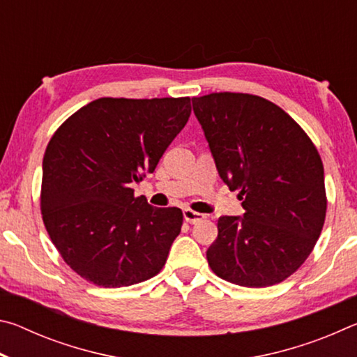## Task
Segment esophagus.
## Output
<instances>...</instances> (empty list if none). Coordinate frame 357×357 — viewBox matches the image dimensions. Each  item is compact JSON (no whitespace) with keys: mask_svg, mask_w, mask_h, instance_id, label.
Listing matches in <instances>:
<instances>
[{"mask_svg":"<svg viewBox=\"0 0 357 357\" xmlns=\"http://www.w3.org/2000/svg\"><path fill=\"white\" fill-rule=\"evenodd\" d=\"M183 214H184V220L189 223H197V222H202L204 219V214L195 213V211H192V209H184Z\"/></svg>","mask_w":357,"mask_h":357,"instance_id":"obj_1","label":"esophagus"}]
</instances>
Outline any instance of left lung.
<instances>
[{
    "mask_svg": "<svg viewBox=\"0 0 357 357\" xmlns=\"http://www.w3.org/2000/svg\"><path fill=\"white\" fill-rule=\"evenodd\" d=\"M217 172L239 190L243 217L222 215L206 252L220 279L241 287L280 283L301 268L324 225V168L315 144L288 113L259 96L192 99Z\"/></svg>",
    "mask_w": 357,
    "mask_h": 357,
    "instance_id": "left-lung-1",
    "label": "left lung"
}]
</instances>
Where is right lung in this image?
Returning <instances> with one entry per match:
<instances>
[{
  "label": "right lung",
  "instance_id": "right-lung-1",
  "mask_svg": "<svg viewBox=\"0 0 357 357\" xmlns=\"http://www.w3.org/2000/svg\"><path fill=\"white\" fill-rule=\"evenodd\" d=\"M189 98H100L59 126L42 162L40 213L72 271L104 288L160 273L183 227L132 184L153 173L190 116Z\"/></svg>",
  "mask_w": 357,
  "mask_h": 357
}]
</instances>
